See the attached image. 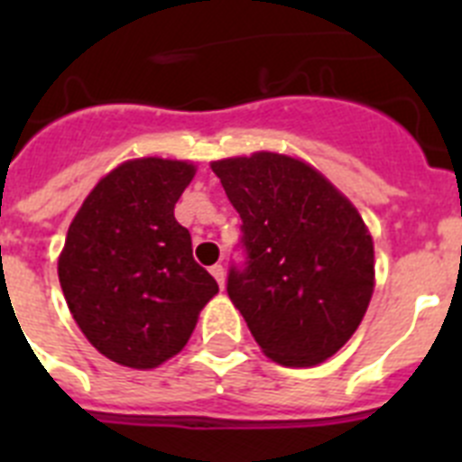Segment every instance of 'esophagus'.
Segmentation results:
<instances>
[{"label": "esophagus", "instance_id": "obj_1", "mask_svg": "<svg viewBox=\"0 0 462 462\" xmlns=\"http://www.w3.org/2000/svg\"><path fill=\"white\" fill-rule=\"evenodd\" d=\"M210 273H212V277L217 280L219 287L224 289V277H226V275H224V266H222V263H215V266H210Z\"/></svg>", "mask_w": 462, "mask_h": 462}]
</instances>
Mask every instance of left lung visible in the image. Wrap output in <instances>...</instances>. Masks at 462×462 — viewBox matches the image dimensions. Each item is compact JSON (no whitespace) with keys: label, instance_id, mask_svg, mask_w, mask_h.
I'll return each instance as SVG.
<instances>
[{"label":"left lung","instance_id":"obj_1","mask_svg":"<svg viewBox=\"0 0 462 462\" xmlns=\"http://www.w3.org/2000/svg\"><path fill=\"white\" fill-rule=\"evenodd\" d=\"M243 219V266L228 298L266 356L308 368L340 349L374 289L373 238L356 208L319 171L277 152L212 162Z\"/></svg>","mask_w":462,"mask_h":462}]
</instances>
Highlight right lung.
Masks as SVG:
<instances>
[{"label":"right lung","mask_w":462,"mask_h":462,"mask_svg":"<svg viewBox=\"0 0 462 462\" xmlns=\"http://www.w3.org/2000/svg\"><path fill=\"white\" fill-rule=\"evenodd\" d=\"M194 173L189 162H125L89 191L69 226L57 261L69 310L85 337L126 368L175 356L219 291L173 215Z\"/></svg>","instance_id":"right-lung-1"}]
</instances>
